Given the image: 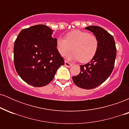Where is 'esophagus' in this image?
I'll return each mask as SVG.
<instances>
[{
  "label": "esophagus",
  "mask_w": 129,
  "mask_h": 129,
  "mask_svg": "<svg viewBox=\"0 0 129 129\" xmlns=\"http://www.w3.org/2000/svg\"><path fill=\"white\" fill-rule=\"evenodd\" d=\"M65 66L66 67H72L73 66V63H70L69 62H67V60L65 61Z\"/></svg>",
  "instance_id": "34e87169"
}]
</instances>
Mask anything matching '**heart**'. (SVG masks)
<instances>
[{"label": "heart", "mask_w": 129, "mask_h": 129, "mask_svg": "<svg viewBox=\"0 0 129 129\" xmlns=\"http://www.w3.org/2000/svg\"><path fill=\"white\" fill-rule=\"evenodd\" d=\"M72 53L66 56L69 60H80L81 62H88L95 56L98 48V40L94 35L81 30H73L68 33L65 39L58 38L56 48L61 56L70 51Z\"/></svg>", "instance_id": "b5f03b06"}]
</instances>
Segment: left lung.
<instances>
[{"mask_svg":"<svg viewBox=\"0 0 129 129\" xmlns=\"http://www.w3.org/2000/svg\"><path fill=\"white\" fill-rule=\"evenodd\" d=\"M94 34L98 40V48L90 62L81 67V72L72 77L77 86L84 89H92L103 84L112 73L116 56L113 37L98 26L85 28Z\"/></svg>","mask_w":129,"mask_h":129,"instance_id":"left-lung-1","label":"left lung"}]
</instances>
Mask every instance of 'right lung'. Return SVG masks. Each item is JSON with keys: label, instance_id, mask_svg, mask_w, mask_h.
Returning <instances> with one entry per match:
<instances>
[{"label": "right lung", "instance_id": "add662e5", "mask_svg": "<svg viewBox=\"0 0 129 129\" xmlns=\"http://www.w3.org/2000/svg\"><path fill=\"white\" fill-rule=\"evenodd\" d=\"M53 30L44 25L22 29L14 42V63L23 81L41 87L49 84L64 60L56 48Z\"/></svg>", "mask_w": 129, "mask_h": 129}]
</instances>
